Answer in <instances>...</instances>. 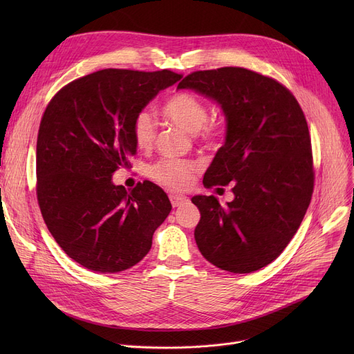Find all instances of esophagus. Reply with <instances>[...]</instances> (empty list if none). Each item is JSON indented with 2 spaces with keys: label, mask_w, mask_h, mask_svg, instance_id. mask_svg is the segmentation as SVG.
I'll use <instances>...</instances> for the list:
<instances>
[{
  "label": "esophagus",
  "mask_w": 354,
  "mask_h": 354,
  "mask_svg": "<svg viewBox=\"0 0 354 354\" xmlns=\"http://www.w3.org/2000/svg\"><path fill=\"white\" fill-rule=\"evenodd\" d=\"M169 198H171V202H172V207L174 208H176V207H180L182 203H185L187 202L188 199H187V196H182V195H169Z\"/></svg>",
  "instance_id": "1"
}]
</instances>
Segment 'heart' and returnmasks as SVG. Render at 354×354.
<instances>
[{"label":"heart","instance_id":"obj_1","mask_svg":"<svg viewBox=\"0 0 354 354\" xmlns=\"http://www.w3.org/2000/svg\"><path fill=\"white\" fill-rule=\"evenodd\" d=\"M163 116L188 133H198L203 127V139L214 143L219 135L215 124L205 126L208 120L207 103L188 91H176L162 104ZM132 135L140 149H151L156 138V124L147 110H140L132 122ZM196 165L179 159H162L152 166L151 175L163 187L183 191L192 183Z\"/></svg>","mask_w":354,"mask_h":354}]
</instances>
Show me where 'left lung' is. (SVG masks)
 I'll list each match as a JSON object with an SVG mask.
<instances>
[{"instance_id": "obj_1", "label": "left lung", "mask_w": 354, "mask_h": 354, "mask_svg": "<svg viewBox=\"0 0 354 354\" xmlns=\"http://www.w3.org/2000/svg\"><path fill=\"white\" fill-rule=\"evenodd\" d=\"M178 88L214 100L227 120L225 143L203 176L212 188L234 182V199L196 195V245L215 267L234 274L272 263L310 205L314 171L303 110L277 80L243 67L194 71Z\"/></svg>"}]
</instances>
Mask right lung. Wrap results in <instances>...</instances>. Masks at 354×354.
Segmentation results:
<instances>
[{
    "instance_id": "add662e5",
    "label": "right lung",
    "mask_w": 354,
    "mask_h": 354,
    "mask_svg": "<svg viewBox=\"0 0 354 354\" xmlns=\"http://www.w3.org/2000/svg\"><path fill=\"white\" fill-rule=\"evenodd\" d=\"M180 79L169 70L104 68L64 86L44 111L37 199L55 243L87 270L136 266L172 209L158 185L145 180L126 191L111 176L136 155L133 118Z\"/></svg>"
}]
</instances>
